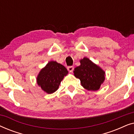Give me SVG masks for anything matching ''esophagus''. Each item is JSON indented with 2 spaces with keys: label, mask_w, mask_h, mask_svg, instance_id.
I'll list each match as a JSON object with an SVG mask.
<instances>
[{
  "label": "esophagus",
  "mask_w": 134,
  "mask_h": 134,
  "mask_svg": "<svg viewBox=\"0 0 134 134\" xmlns=\"http://www.w3.org/2000/svg\"><path fill=\"white\" fill-rule=\"evenodd\" d=\"M68 70L70 72H72L73 70H74V67L73 66H68L67 68Z\"/></svg>",
  "instance_id": "obj_1"
}]
</instances>
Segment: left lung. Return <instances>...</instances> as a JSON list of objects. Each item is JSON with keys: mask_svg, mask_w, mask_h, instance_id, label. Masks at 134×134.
Returning a JSON list of instances; mask_svg holds the SVG:
<instances>
[{"mask_svg": "<svg viewBox=\"0 0 134 134\" xmlns=\"http://www.w3.org/2000/svg\"><path fill=\"white\" fill-rule=\"evenodd\" d=\"M74 73L88 90H98L105 79V72L86 57L80 60V65L75 68Z\"/></svg>", "mask_w": 134, "mask_h": 134, "instance_id": "8db88e82", "label": "left lung"}]
</instances>
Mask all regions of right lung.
<instances>
[{
	"mask_svg": "<svg viewBox=\"0 0 134 134\" xmlns=\"http://www.w3.org/2000/svg\"><path fill=\"white\" fill-rule=\"evenodd\" d=\"M68 73L64 66L51 61L40 72L37 77L38 85L46 92L51 94L57 90L64 76Z\"/></svg>",
	"mask_w": 134,
	"mask_h": 134,
	"instance_id": "add662e5",
	"label": "right lung"
}]
</instances>
